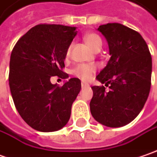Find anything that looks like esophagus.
Instances as JSON below:
<instances>
[{"mask_svg": "<svg viewBox=\"0 0 157 157\" xmlns=\"http://www.w3.org/2000/svg\"><path fill=\"white\" fill-rule=\"evenodd\" d=\"M88 84H86V83H84V82H82V88L83 89V88H85V87H88Z\"/></svg>", "mask_w": 157, "mask_h": 157, "instance_id": "34e87169", "label": "esophagus"}]
</instances>
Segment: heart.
Here are the masks:
<instances>
[{
  "mask_svg": "<svg viewBox=\"0 0 157 157\" xmlns=\"http://www.w3.org/2000/svg\"><path fill=\"white\" fill-rule=\"evenodd\" d=\"M84 41L86 44L93 51L97 50L98 48L102 46V41L101 38H99L98 35L95 34V33H88L84 36ZM70 47L68 48V50L67 52V55L69 54L70 52ZM96 67L94 66L90 65H79L77 66L75 69H74V74L75 75H76L77 77L81 78L83 81H89L92 77L93 73L95 72Z\"/></svg>",
  "mask_w": 157,
  "mask_h": 157,
  "instance_id": "obj_1",
  "label": "heart"
}]
</instances>
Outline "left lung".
I'll return each mask as SVG.
<instances>
[{
  "label": "left lung",
  "mask_w": 157,
  "mask_h": 157,
  "mask_svg": "<svg viewBox=\"0 0 157 157\" xmlns=\"http://www.w3.org/2000/svg\"><path fill=\"white\" fill-rule=\"evenodd\" d=\"M111 58L96 79L109 85L92 86L90 107L93 118L108 127H120L135 119L146 103L150 86L152 58L137 31L123 24L100 25Z\"/></svg>",
  "instance_id": "obj_1"
}]
</instances>
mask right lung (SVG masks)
<instances>
[{
	"label": "right lung",
	"instance_id": "1",
	"mask_svg": "<svg viewBox=\"0 0 157 157\" xmlns=\"http://www.w3.org/2000/svg\"><path fill=\"white\" fill-rule=\"evenodd\" d=\"M76 27L38 24L17 42L10 61V88L22 119L39 132H54L67 125L81 90V81L71 78L62 87L52 76L68 77L61 69Z\"/></svg>",
	"mask_w": 157,
	"mask_h": 157
}]
</instances>
